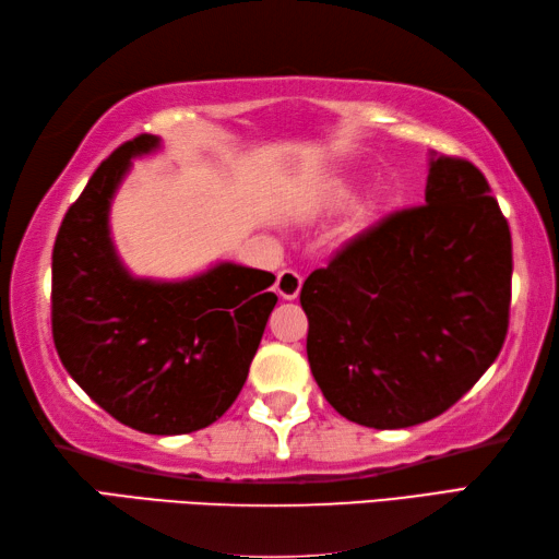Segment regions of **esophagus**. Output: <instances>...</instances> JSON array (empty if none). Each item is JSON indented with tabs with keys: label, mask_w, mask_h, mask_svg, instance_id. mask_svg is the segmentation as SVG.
<instances>
[{
	"label": "esophagus",
	"mask_w": 559,
	"mask_h": 559,
	"mask_svg": "<svg viewBox=\"0 0 559 559\" xmlns=\"http://www.w3.org/2000/svg\"><path fill=\"white\" fill-rule=\"evenodd\" d=\"M276 290L283 300H295L302 290V276L298 271L293 269H283L278 273V281H276Z\"/></svg>",
	"instance_id": "34e87169"
}]
</instances>
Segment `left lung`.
<instances>
[{
    "label": "left lung",
    "mask_w": 559,
    "mask_h": 559,
    "mask_svg": "<svg viewBox=\"0 0 559 559\" xmlns=\"http://www.w3.org/2000/svg\"><path fill=\"white\" fill-rule=\"evenodd\" d=\"M512 235L476 165L432 156L425 204L391 213L307 276V358L324 399L374 430L432 420L502 350Z\"/></svg>",
    "instance_id": "left-lung-1"
}]
</instances>
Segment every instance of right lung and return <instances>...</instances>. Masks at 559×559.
I'll use <instances>...</instances> for the list:
<instances>
[{
    "mask_svg": "<svg viewBox=\"0 0 559 559\" xmlns=\"http://www.w3.org/2000/svg\"><path fill=\"white\" fill-rule=\"evenodd\" d=\"M141 134L93 173L52 249V338L74 382L115 420L148 435L216 423L245 386L269 314V271L221 261L185 281L134 278L115 252L110 204Z\"/></svg>",
    "mask_w": 559,
    "mask_h": 559,
    "instance_id": "right-lung-1",
    "label": "right lung"
}]
</instances>
